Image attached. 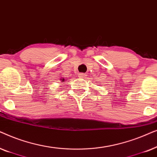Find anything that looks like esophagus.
I'll return each instance as SVG.
<instances>
[{"label":"esophagus","instance_id":"esophagus-1","mask_svg":"<svg viewBox=\"0 0 157 157\" xmlns=\"http://www.w3.org/2000/svg\"><path fill=\"white\" fill-rule=\"evenodd\" d=\"M86 74H82V73H79V74H78V77H79V78H84Z\"/></svg>","mask_w":157,"mask_h":157}]
</instances>
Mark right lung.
Masks as SVG:
<instances>
[{
    "label": "right lung",
    "mask_w": 157,
    "mask_h": 157,
    "mask_svg": "<svg viewBox=\"0 0 157 157\" xmlns=\"http://www.w3.org/2000/svg\"><path fill=\"white\" fill-rule=\"evenodd\" d=\"M61 78V82H64V81H66V79H65V78Z\"/></svg>",
    "instance_id": "right-lung-1"
}]
</instances>
